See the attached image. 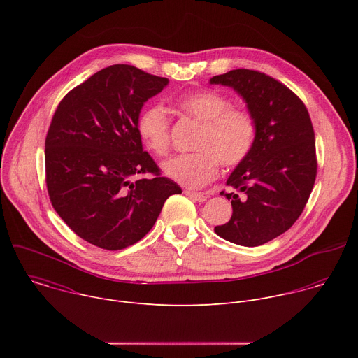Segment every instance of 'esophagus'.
<instances>
[{
    "label": "esophagus",
    "mask_w": 358,
    "mask_h": 358,
    "mask_svg": "<svg viewBox=\"0 0 358 358\" xmlns=\"http://www.w3.org/2000/svg\"><path fill=\"white\" fill-rule=\"evenodd\" d=\"M184 194H185L187 196H189V198L198 201V202H203V201L207 199V195L202 194V192H192V191H189V189H185Z\"/></svg>",
    "instance_id": "34e87169"
}]
</instances>
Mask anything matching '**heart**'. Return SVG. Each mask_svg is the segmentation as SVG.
I'll use <instances>...</instances> for the list:
<instances>
[{"instance_id":"obj_1","label":"heart","mask_w":358,"mask_h":358,"mask_svg":"<svg viewBox=\"0 0 358 358\" xmlns=\"http://www.w3.org/2000/svg\"><path fill=\"white\" fill-rule=\"evenodd\" d=\"M174 108L184 116L201 123L189 155H181L163 163V173L173 181L199 188L218 174V164L232 169L241 164L257 140L255 116L217 90H198L177 96ZM137 133L144 147L157 157L170 150V119L160 106H147L137 119Z\"/></svg>"}]
</instances>
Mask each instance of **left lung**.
Wrapping results in <instances>:
<instances>
[{"label": "left lung", "instance_id": "8db88e82", "mask_svg": "<svg viewBox=\"0 0 358 358\" xmlns=\"http://www.w3.org/2000/svg\"><path fill=\"white\" fill-rule=\"evenodd\" d=\"M232 87L258 124L249 156L227 180L231 220L214 228L242 246H259L286 232L303 213L317 174L315 130L303 101L279 80L250 69L210 79Z\"/></svg>", "mask_w": 358, "mask_h": 358}]
</instances>
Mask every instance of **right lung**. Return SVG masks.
Masks as SVG:
<instances>
[{
  "label": "right lung",
  "instance_id": "add662e5",
  "mask_svg": "<svg viewBox=\"0 0 358 358\" xmlns=\"http://www.w3.org/2000/svg\"><path fill=\"white\" fill-rule=\"evenodd\" d=\"M167 85L136 66L112 65L58 105L45 140L46 188L58 215L92 245L119 250L138 242L166 199L181 194L137 133L143 105Z\"/></svg>",
  "mask_w": 358,
  "mask_h": 358
}]
</instances>
